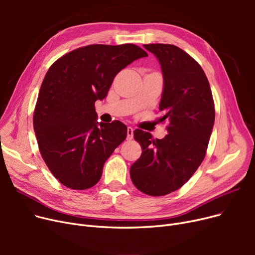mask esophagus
Returning a JSON list of instances; mask_svg holds the SVG:
<instances>
[{
  "label": "esophagus",
  "instance_id": "34e87169",
  "mask_svg": "<svg viewBox=\"0 0 255 255\" xmlns=\"http://www.w3.org/2000/svg\"><path fill=\"white\" fill-rule=\"evenodd\" d=\"M133 138V128L132 127H128L127 128V139L131 140Z\"/></svg>",
  "mask_w": 255,
  "mask_h": 255
}]
</instances>
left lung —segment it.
I'll list each match as a JSON object with an SVG mask.
<instances>
[{"label": "left lung", "instance_id": "1", "mask_svg": "<svg viewBox=\"0 0 255 255\" xmlns=\"http://www.w3.org/2000/svg\"><path fill=\"white\" fill-rule=\"evenodd\" d=\"M161 66L163 91L159 111L168 120L162 139L139 129L133 131L141 156L130 167V177L144 194L162 196L179 188L196 171L206 156L215 121L209 80L200 65L171 44H144Z\"/></svg>", "mask_w": 255, "mask_h": 255}]
</instances>
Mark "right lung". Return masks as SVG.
Returning <instances> with one entry per match:
<instances>
[{
    "label": "right lung",
    "mask_w": 255,
    "mask_h": 255,
    "mask_svg": "<svg viewBox=\"0 0 255 255\" xmlns=\"http://www.w3.org/2000/svg\"><path fill=\"white\" fill-rule=\"evenodd\" d=\"M148 56L135 44H93L74 49L48 69L35 107L33 125L40 153L57 180L74 190L89 189L127 136L120 121L98 123L95 102L103 100L115 76Z\"/></svg>",
    "instance_id": "add662e5"
}]
</instances>
